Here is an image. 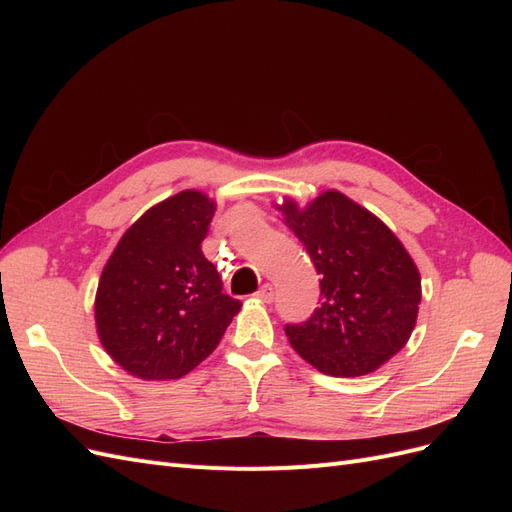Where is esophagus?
I'll return each instance as SVG.
<instances>
[{
	"label": "esophagus",
	"mask_w": 512,
	"mask_h": 512,
	"mask_svg": "<svg viewBox=\"0 0 512 512\" xmlns=\"http://www.w3.org/2000/svg\"><path fill=\"white\" fill-rule=\"evenodd\" d=\"M256 297L260 299V301H265V303H271L273 299H275V292H273V286L271 284H265L262 286L258 292H256Z\"/></svg>",
	"instance_id": "obj_1"
}]
</instances>
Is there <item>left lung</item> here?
<instances>
[{
	"instance_id": "obj_1",
	"label": "left lung",
	"mask_w": 512,
	"mask_h": 512,
	"mask_svg": "<svg viewBox=\"0 0 512 512\" xmlns=\"http://www.w3.org/2000/svg\"><path fill=\"white\" fill-rule=\"evenodd\" d=\"M282 211L320 275V305L284 327L292 348L329 376L378 369L406 346L421 303V275L406 247L335 190L303 211L288 200Z\"/></svg>"
}]
</instances>
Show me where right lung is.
I'll use <instances>...</instances> for the list:
<instances>
[{
  "instance_id": "1",
  "label": "right lung",
  "mask_w": 512,
  "mask_h": 512,
  "mask_svg": "<svg viewBox=\"0 0 512 512\" xmlns=\"http://www.w3.org/2000/svg\"><path fill=\"white\" fill-rule=\"evenodd\" d=\"M215 205L185 190L128 228L102 271L96 297L100 342L143 380H175L220 344L241 301L203 254Z\"/></svg>"
}]
</instances>
